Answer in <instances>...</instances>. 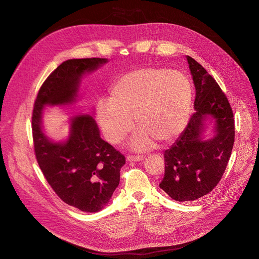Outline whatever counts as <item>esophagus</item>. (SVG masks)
Masks as SVG:
<instances>
[{
  "mask_svg": "<svg viewBox=\"0 0 259 259\" xmlns=\"http://www.w3.org/2000/svg\"><path fill=\"white\" fill-rule=\"evenodd\" d=\"M144 159V156L141 155H128L127 160L128 161H141Z\"/></svg>",
  "mask_w": 259,
  "mask_h": 259,
  "instance_id": "34e87169",
  "label": "esophagus"
}]
</instances>
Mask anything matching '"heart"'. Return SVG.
<instances>
[{
  "label": "heart",
  "instance_id": "obj_1",
  "mask_svg": "<svg viewBox=\"0 0 259 259\" xmlns=\"http://www.w3.org/2000/svg\"><path fill=\"white\" fill-rule=\"evenodd\" d=\"M193 105V86L183 72L162 67L134 69L120 76L110 89V101L98 104L97 114L106 140L119 144L139 127L130 146L137 151L167 144L186 128Z\"/></svg>",
  "mask_w": 259,
  "mask_h": 259
}]
</instances>
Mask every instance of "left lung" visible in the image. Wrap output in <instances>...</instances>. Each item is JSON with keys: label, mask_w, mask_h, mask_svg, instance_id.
Wrapping results in <instances>:
<instances>
[{"label": "left lung", "mask_w": 259, "mask_h": 259, "mask_svg": "<svg viewBox=\"0 0 259 259\" xmlns=\"http://www.w3.org/2000/svg\"><path fill=\"white\" fill-rule=\"evenodd\" d=\"M195 86V113L184 132L165 151V176L160 189L174 200H195L220 183L234 144L233 112L216 80L194 59L187 56ZM212 135L206 139V125Z\"/></svg>", "instance_id": "left-lung-1"}]
</instances>
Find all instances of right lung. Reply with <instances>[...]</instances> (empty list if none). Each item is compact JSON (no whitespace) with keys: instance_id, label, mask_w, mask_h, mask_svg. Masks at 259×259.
Masks as SVG:
<instances>
[{"instance_id":"add662e5","label":"right lung","mask_w":259,"mask_h":259,"mask_svg":"<svg viewBox=\"0 0 259 259\" xmlns=\"http://www.w3.org/2000/svg\"><path fill=\"white\" fill-rule=\"evenodd\" d=\"M106 63L100 58L63 62L40 87L32 114L35 156L48 184L67 205L88 213L107 206L119 184L125 156L102 140L92 115L71 116L69 135L60 142L45 133L43 115L45 107L75 104L81 79Z\"/></svg>"}]
</instances>
